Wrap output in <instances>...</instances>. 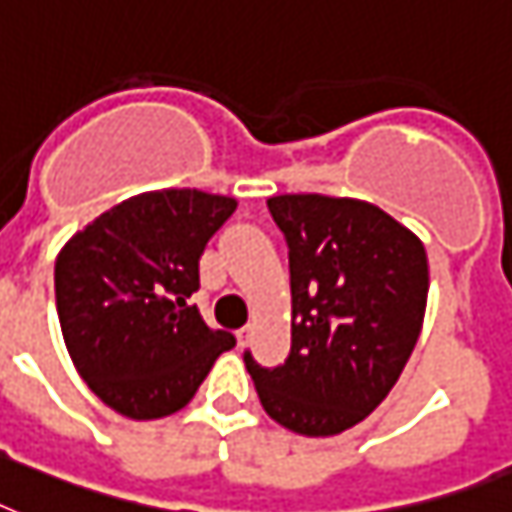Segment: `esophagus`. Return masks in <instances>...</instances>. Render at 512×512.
I'll list each match as a JSON object with an SVG mask.
<instances>
[{
	"instance_id": "esophagus-1",
	"label": "esophagus",
	"mask_w": 512,
	"mask_h": 512,
	"mask_svg": "<svg viewBox=\"0 0 512 512\" xmlns=\"http://www.w3.org/2000/svg\"><path fill=\"white\" fill-rule=\"evenodd\" d=\"M249 339H252V326H244L236 331V342H239V347H247Z\"/></svg>"
}]
</instances>
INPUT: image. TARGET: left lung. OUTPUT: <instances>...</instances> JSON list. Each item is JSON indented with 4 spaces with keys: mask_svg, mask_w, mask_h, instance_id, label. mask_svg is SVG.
I'll return each instance as SVG.
<instances>
[{
    "mask_svg": "<svg viewBox=\"0 0 512 512\" xmlns=\"http://www.w3.org/2000/svg\"><path fill=\"white\" fill-rule=\"evenodd\" d=\"M268 210L286 236L292 352L260 368L244 352L265 413L302 436H334L376 410L421 336L429 260L381 207L350 197L281 194Z\"/></svg>",
    "mask_w": 512,
    "mask_h": 512,
    "instance_id": "1",
    "label": "left lung"
}]
</instances>
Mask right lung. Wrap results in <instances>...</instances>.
<instances>
[{"label": "right lung", "instance_id": "right-lung-1", "mask_svg": "<svg viewBox=\"0 0 512 512\" xmlns=\"http://www.w3.org/2000/svg\"><path fill=\"white\" fill-rule=\"evenodd\" d=\"M236 199L144 191L91 220L60 249L54 297L65 347L99 400L134 421L191 402L234 334L213 331L189 297L199 257Z\"/></svg>", "mask_w": 512, "mask_h": 512}]
</instances>
